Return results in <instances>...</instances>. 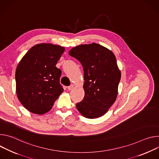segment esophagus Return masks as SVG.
<instances>
[{"label": "esophagus", "mask_w": 159, "mask_h": 159, "mask_svg": "<svg viewBox=\"0 0 159 159\" xmlns=\"http://www.w3.org/2000/svg\"><path fill=\"white\" fill-rule=\"evenodd\" d=\"M73 88H74V85H73V84H71V85H70V86H69L67 87V89H68L69 90H71L72 89H73Z\"/></svg>", "instance_id": "esophagus-1"}]
</instances>
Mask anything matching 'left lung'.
<instances>
[{"mask_svg":"<svg viewBox=\"0 0 159 159\" xmlns=\"http://www.w3.org/2000/svg\"><path fill=\"white\" fill-rule=\"evenodd\" d=\"M69 54L80 62L84 70V97L76 103L77 109L86 118L103 116L116 100L121 77L114 54L95 43L76 46Z\"/></svg>","mask_w":159,"mask_h":159,"instance_id":"obj_1","label":"left lung"}]
</instances>
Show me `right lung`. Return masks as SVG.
<instances>
[{"label":"right lung","instance_id":"obj_1","mask_svg":"<svg viewBox=\"0 0 159 159\" xmlns=\"http://www.w3.org/2000/svg\"><path fill=\"white\" fill-rule=\"evenodd\" d=\"M64 47L40 43L31 47L16 70V93L30 112L43 114L48 112L63 92L60 84L61 70L56 65Z\"/></svg>","mask_w":159,"mask_h":159}]
</instances>
